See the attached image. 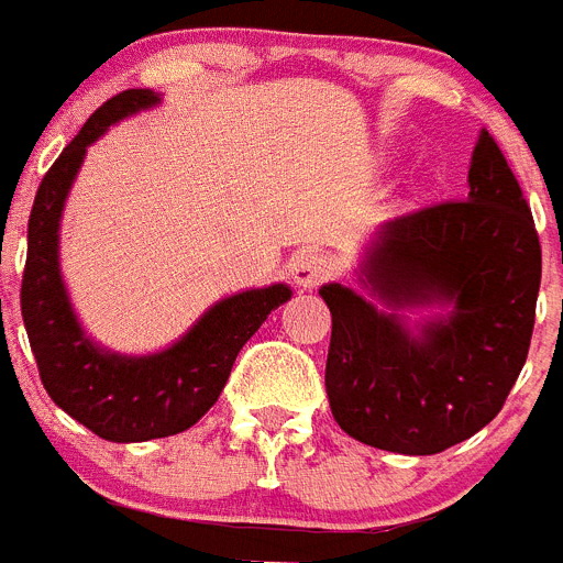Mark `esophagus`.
Instances as JSON below:
<instances>
[{
  "instance_id": "1",
  "label": "esophagus",
  "mask_w": 563,
  "mask_h": 563,
  "mask_svg": "<svg viewBox=\"0 0 563 563\" xmlns=\"http://www.w3.org/2000/svg\"><path fill=\"white\" fill-rule=\"evenodd\" d=\"M335 273V262L324 253H301L292 264V282L305 290H313Z\"/></svg>"
}]
</instances>
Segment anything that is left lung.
<instances>
[{
	"instance_id": "obj_1",
	"label": "left lung",
	"mask_w": 563,
	"mask_h": 563,
	"mask_svg": "<svg viewBox=\"0 0 563 563\" xmlns=\"http://www.w3.org/2000/svg\"><path fill=\"white\" fill-rule=\"evenodd\" d=\"M467 201L384 222L355 267L362 290H319L333 313L328 398L362 444L432 455L496 419L527 362L541 244L496 139L478 133ZM416 309L437 313L412 322Z\"/></svg>"
}]
</instances>
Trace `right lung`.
I'll list each match as a JSON object with an SVG mask.
<instances>
[{
	"instance_id": "obj_1",
	"label": "right lung",
	"mask_w": 563,
	"mask_h": 563,
	"mask_svg": "<svg viewBox=\"0 0 563 563\" xmlns=\"http://www.w3.org/2000/svg\"><path fill=\"white\" fill-rule=\"evenodd\" d=\"M156 104H162V96L151 88H136L113 96L96 110L45 173L27 222L22 319L42 384L70 419L117 444L165 439L194 427L222 396L239 350L292 296L282 282L224 296L185 335L144 355L102 347L81 328L59 262L67 194L90 144L122 119Z\"/></svg>"
}]
</instances>
